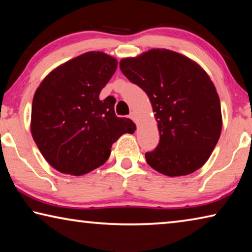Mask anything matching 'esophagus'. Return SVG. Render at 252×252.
<instances>
[{"label":"esophagus","instance_id":"obj_1","mask_svg":"<svg viewBox=\"0 0 252 252\" xmlns=\"http://www.w3.org/2000/svg\"><path fill=\"white\" fill-rule=\"evenodd\" d=\"M130 119H132V120H133V121H135V119H136V116H135V113L134 112H131L130 113Z\"/></svg>","mask_w":252,"mask_h":252}]
</instances>
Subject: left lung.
Segmentation results:
<instances>
[{"label": "left lung", "mask_w": 252, "mask_h": 252, "mask_svg": "<svg viewBox=\"0 0 252 252\" xmlns=\"http://www.w3.org/2000/svg\"><path fill=\"white\" fill-rule=\"evenodd\" d=\"M122 73L150 99L160 141L147 163L168 177L187 176L206 163L222 129L220 99L201 66L186 55L152 49L120 61Z\"/></svg>", "instance_id": "8db88e82"}]
</instances>
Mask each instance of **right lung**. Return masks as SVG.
I'll return each mask as SVG.
<instances>
[{
  "mask_svg": "<svg viewBox=\"0 0 252 252\" xmlns=\"http://www.w3.org/2000/svg\"><path fill=\"white\" fill-rule=\"evenodd\" d=\"M118 61L90 51L55 67L34 93L31 133L45 160L58 171L82 176L109 159L112 144L135 125L114 113L116 100H100Z\"/></svg>",
  "mask_w": 252,
  "mask_h": 252,
  "instance_id": "add662e5",
  "label": "right lung"
}]
</instances>
